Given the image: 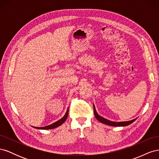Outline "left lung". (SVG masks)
Returning <instances> with one entry per match:
<instances>
[{
  "instance_id": "8db88e82",
  "label": "left lung",
  "mask_w": 159,
  "mask_h": 159,
  "mask_svg": "<svg viewBox=\"0 0 159 159\" xmlns=\"http://www.w3.org/2000/svg\"><path fill=\"white\" fill-rule=\"evenodd\" d=\"M93 110H94V115H95V117H96V119H97L98 121H100L101 123L107 125H109V126H113V127H124V126H127V125H129L130 124L133 123L137 119V118H136V119H134L131 120V121H121V122L111 121H109V120H108L107 119H105L104 117H102V116H100V115L97 113V111H96V109H95L94 104H93Z\"/></svg>"
}]
</instances>
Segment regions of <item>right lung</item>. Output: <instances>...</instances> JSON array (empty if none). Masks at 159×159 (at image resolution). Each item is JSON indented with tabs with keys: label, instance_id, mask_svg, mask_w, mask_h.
Wrapping results in <instances>:
<instances>
[{
	"label": "right lung",
	"instance_id": "right-lung-1",
	"mask_svg": "<svg viewBox=\"0 0 159 159\" xmlns=\"http://www.w3.org/2000/svg\"><path fill=\"white\" fill-rule=\"evenodd\" d=\"M68 113H69V109H67V111H66V114L64 115V116L63 117H62L61 119H60V120H58V121H57L50 125H48V126H46V127H33L35 128V129H45V130L56 128L57 127L60 126L61 125H62L65 122V121L67 119V118H68Z\"/></svg>",
	"mask_w": 159,
	"mask_h": 159
}]
</instances>
